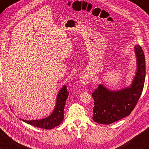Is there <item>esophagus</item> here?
<instances>
[{
	"label": "esophagus",
	"mask_w": 149,
	"mask_h": 149,
	"mask_svg": "<svg viewBox=\"0 0 149 149\" xmlns=\"http://www.w3.org/2000/svg\"><path fill=\"white\" fill-rule=\"evenodd\" d=\"M92 79V75L89 73H84L81 76V83L83 85H86L91 82Z\"/></svg>",
	"instance_id": "esophagus-1"
}]
</instances>
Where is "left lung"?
I'll return each instance as SVG.
<instances>
[{
	"label": "left lung",
	"instance_id": "1",
	"mask_svg": "<svg viewBox=\"0 0 149 149\" xmlns=\"http://www.w3.org/2000/svg\"><path fill=\"white\" fill-rule=\"evenodd\" d=\"M136 70L132 83L127 87L112 89L102 83L92 93L94 100L93 120L98 123L109 125L127 117L135 108L145 80V58L140 45L134 47Z\"/></svg>",
	"mask_w": 149,
	"mask_h": 149
}]
</instances>
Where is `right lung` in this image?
I'll return each instance as SVG.
<instances>
[{
  "mask_svg": "<svg viewBox=\"0 0 149 149\" xmlns=\"http://www.w3.org/2000/svg\"><path fill=\"white\" fill-rule=\"evenodd\" d=\"M68 91L65 85L61 87L56 95V104L52 113L48 117L40 119L26 120L19 119L29 125L45 130H51L57 127L64 120V111L65 104L68 96Z\"/></svg>",
  "mask_w": 149,
  "mask_h": 149,
  "instance_id": "add662e5",
  "label": "right lung"
}]
</instances>
